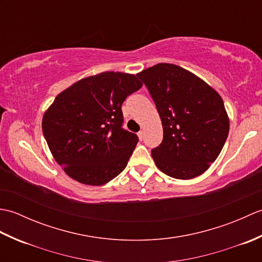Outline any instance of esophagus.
<instances>
[{
    "label": "esophagus",
    "instance_id": "esophagus-1",
    "mask_svg": "<svg viewBox=\"0 0 262 262\" xmlns=\"http://www.w3.org/2000/svg\"><path fill=\"white\" fill-rule=\"evenodd\" d=\"M137 136H138V138H140V140L142 141L143 140V137H144V133H143V130H140L137 133Z\"/></svg>",
    "mask_w": 262,
    "mask_h": 262
}]
</instances>
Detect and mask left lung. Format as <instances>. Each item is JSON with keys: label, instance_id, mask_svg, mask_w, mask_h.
Here are the masks:
<instances>
[{"label": "left lung", "instance_id": "left-lung-1", "mask_svg": "<svg viewBox=\"0 0 262 262\" xmlns=\"http://www.w3.org/2000/svg\"><path fill=\"white\" fill-rule=\"evenodd\" d=\"M140 77L154 100L163 126V141L152 149L155 165L169 177L188 180L207 170L229 135L223 99L185 69L160 63Z\"/></svg>", "mask_w": 262, "mask_h": 262}]
</instances>
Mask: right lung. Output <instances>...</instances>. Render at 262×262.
I'll return each instance as SVG.
<instances>
[{"mask_svg": "<svg viewBox=\"0 0 262 262\" xmlns=\"http://www.w3.org/2000/svg\"><path fill=\"white\" fill-rule=\"evenodd\" d=\"M143 83L136 75L103 72L60 92L42 117L55 161L72 179L102 186L126 168L138 142L122 128L121 104Z\"/></svg>", "mask_w": 262, "mask_h": 262, "instance_id": "right-lung-1", "label": "right lung"}]
</instances>
